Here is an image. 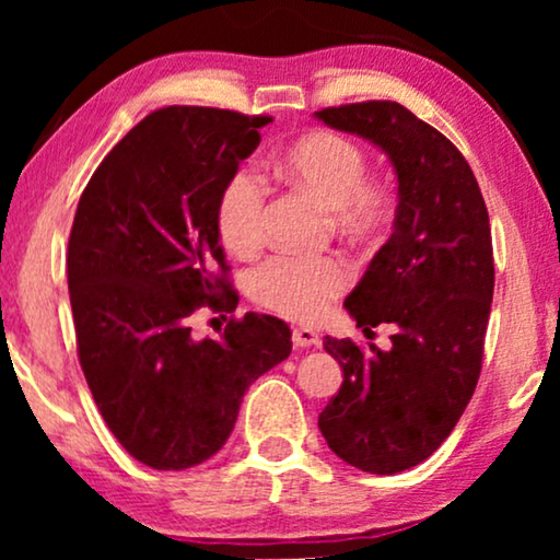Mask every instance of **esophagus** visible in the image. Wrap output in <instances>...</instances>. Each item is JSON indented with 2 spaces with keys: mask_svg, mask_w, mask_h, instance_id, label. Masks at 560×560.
Segmentation results:
<instances>
[{
  "mask_svg": "<svg viewBox=\"0 0 560 560\" xmlns=\"http://www.w3.org/2000/svg\"><path fill=\"white\" fill-rule=\"evenodd\" d=\"M293 343L298 349H308V347H318L320 339H318V334L313 331V328L298 326V328H293Z\"/></svg>",
  "mask_w": 560,
  "mask_h": 560,
  "instance_id": "34e87169",
  "label": "esophagus"
}]
</instances>
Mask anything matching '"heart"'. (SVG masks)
<instances>
[{
    "mask_svg": "<svg viewBox=\"0 0 560 560\" xmlns=\"http://www.w3.org/2000/svg\"><path fill=\"white\" fill-rule=\"evenodd\" d=\"M270 165L280 178L328 206L339 229L364 234L385 217V190L364 178V152L349 137L328 129L303 135L275 152ZM265 180L247 167L224 183L217 203V229L229 252L247 257L259 249L265 240ZM347 282L349 267L334 255H278L252 272L249 293L280 316L313 320L343 293Z\"/></svg>",
    "mask_w": 560,
    "mask_h": 560,
    "instance_id": "b5f03b06",
    "label": "heart"
}]
</instances>
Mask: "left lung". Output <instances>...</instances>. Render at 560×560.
I'll return each instance as SVG.
<instances>
[{
	"label": "left lung",
	"mask_w": 560,
	"mask_h": 560,
	"mask_svg": "<svg viewBox=\"0 0 560 560\" xmlns=\"http://www.w3.org/2000/svg\"><path fill=\"white\" fill-rule=\"evenodd\" d=\"M316 117L377 144L397 175L395 232L343 301L366 336L395 326L393 349L326 336L343 382L318 428L347 464L397 474L448 439L477 387L494 293L489 213L456 144L402 104L328 106Z\"/></svg>",
	"instance_id": "1"
}]
</instances>
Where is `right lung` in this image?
I'll return each instance as SVG.
<instances>
[{
    "label": "right lung",
    "mask_w": 560,
    "mask_h": 560,
    "mask_svg": "<svg viewBox=\"0 0 560 560\" xmlns=\"http://www.w3.org/2000/svg\"><path fill=\"white\" fill-rule=\"evenodd\" d=\"M270 117L165 106L121 137L91 175L68 240L79 362L96 408L129 456L158 471L224 446L242 397L288 359L285 320L247 313L196 341L198 308H236L219 242L224 183Z\"/></svg>",
    "instance_id": "add662e5"
}]
</instances>
